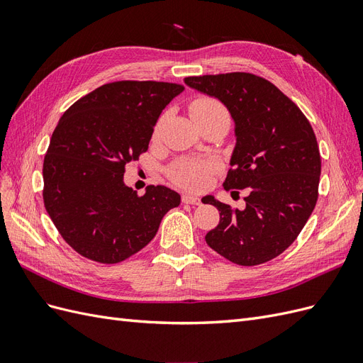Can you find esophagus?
Segmentation results:
<instances>
[{"mask_svg": "<svg viewBox=\"0 0 363 363\" xmlns=\"http://www.w3.org/2000/svg\"><path fill=\"white\" fill-rule=\"evenodd\" d=\"M182 201H183L184 204H195V206H199V204L201 203L199 196L189 195V194H183V195H182Z\"/></svg>", "mask_w": 363, "mask_h": 363, "instance_id": "obj_1", "label": "esophagus"}]
</instances>
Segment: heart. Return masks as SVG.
I'll return each instance as SVG.
<instances>
[{"mask_svg":"<svg viewBox=\"0 0 363 363\" xmlns=\"http://www.w3.org/2000/svg\"><path fill=\"white\" fill-rule=\"evenodd\" d=\"M189 113L195 123H200V121H204L207 118L227 113V111L216 98L201 95L196 96L189 104ZM159 127L160 123L156 127V135L159 131ZM215 168L216 163L213 160L183 159L172 164L168 169V175L175 184L180 186V188L189 191H200L207 184L208 175L215 171Z\"/></svg>","mask_w":363,"mask_h":363,"instance_id":"obj_1","label":"heart"}]
</instances>
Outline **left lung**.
I'll use <instances>...</instances> for the list:
<instances>
[{
    "label": "left lung",
    "mask_w": 363,
    "mask_h": 363,
    "mask_svg": "<svg viewBox=\"0 0 363 363\" xmlns=\"http://www.w3.org/2000/svg\"><path fill=\"white\" fill-rule=\"evenodd\" d=\"M184 83L232 113L236 147L223 186L250 189L244 211L204 196L219 211L206 242L236 265L269 262L300 235L318 200L321 156L313 128L291 98L259 75L186 77Z\"/></svg>",
    "instance_id": "obj_1"
}]
</instances>
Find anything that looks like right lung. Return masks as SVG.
Masks as SVG:
<instances>
[{"label": "right lung", "mask_w": 363, "mask_h": 363, "mask_svg": "<svg viewBox=\"0 0 363 363\" xmlns=\"http://www.w3.org/2000/svg\"><path fill=\"white\" fill-rule=\"evenodd\" d=\"M184 86L123 80L82 96L62 115L43 159V204L72 250L100 263L133 256L180 204L167 186L138 195L125 164L148 150L162 111Z\"/></svg>", "instance_id": "1"}]
</instances>
